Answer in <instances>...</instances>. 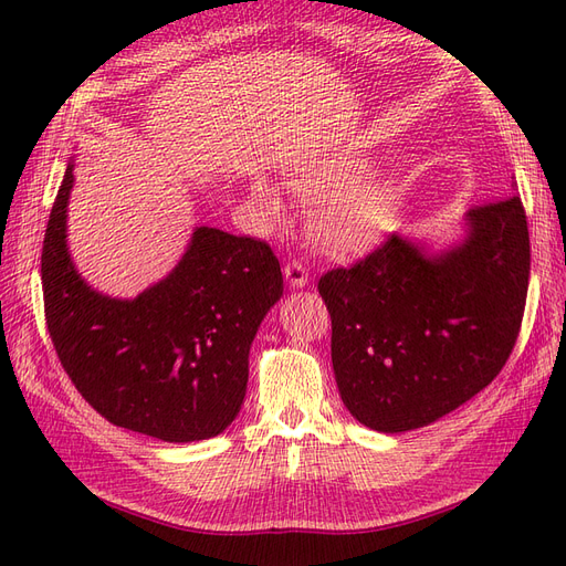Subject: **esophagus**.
<instances>
[{
	"label": "esophagus",
	"instance_id": "esophagus-1",
	"mask_svg": "<svg viewBox=\"0 0 566 566\" xmlns=\"http://www.w3.org/2000/svg\"><path fill=\"white\" fill-rule=\"evenodd\" d=\"M283 276H285V281H287V285L290 287H304V285H310V271L304 269V264L300 262V260H293V262H287L285 266H283Z\"/></svg>",
	"mask_w": 566,
	"mask_h": 566
}]
</instances>
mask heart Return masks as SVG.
I'll return each mask as SVG.
<instances>
[{"label": "heart", "mask_w": 566, "mask_h": 566, "mask_svg": "<svg viewBox=\"0 0 566 566\" xmlns=\"http://www.w3.org/2000/svg\"><path fill=\"white\" fill-rule=\"evenodd\" d=\"M368 156H333L293 169L287 186L297 198L316 202L312 227L318 243L337 256H364L378 248L389 231L397 202V184L371 177ZM254 210L269 221H285L290 205L281 188L260 177L250 191Z\"/></svg>", "instance_id": "1"}]
</instances>
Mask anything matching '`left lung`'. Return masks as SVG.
<instances>
[{
  "instance_id": "obj_1",
  "label": "left lung",
  "mask_w": 566,
  "mask_h": 566,
  "mask_svg": "<svg viewBox=\"0 0 566 566\" xmlns=\"http://www.w3.org/2000/svg\"><path fill=\"white\" fill-rule=\"evenodd\" d=\"M528 229L517 188L460 219L434 245L394 233L318 293L333 318V370L349 413L397 434L482 391L515 347L528 290Z\"/></svg>"
}]
</instances>
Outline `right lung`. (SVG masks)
<instances>
[{"mask_svg":"<svg viewBox=\"0 0 566 566\" xmlns=\"http://www.w3.org/2000/svg\"><path fill=\"white\" fill-rule=\"evenodd\" d=\"M75 158L42 248L44 314L73 385L108 422L169 443L217 437L248 389L252 339L283 295L271 248L196 227L181 260L132 300L94 290L67 248Z\"/></svg>","mask_w":566,"mask_h":566,"instance_id":"right-lung-1","label":"right lung"}]
</instances>
